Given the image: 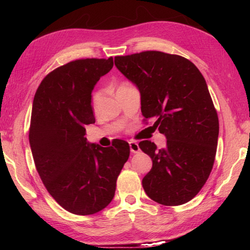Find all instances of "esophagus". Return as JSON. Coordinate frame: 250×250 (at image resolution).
<instances>
[{
  "label": "esophagus",
  "mask_w": 250,
  "mask_h": 250,
  "mask_svg": "<svg viewBox=\"0 0 250 250\" xmlns=\"http://www.w3.org/2000/svg\"><path fill=\"white\" fill-rule=\"evenodd\" d=\"M129 146H130V151L132 152V153H138V152L140 151V147H139V145H138L137 142L130 141L129 142Z\"/></svg>",
  "instance_id": "obj_1"
}]
</instances>
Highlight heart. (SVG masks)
I'll list each match as a JSON object with an SVG mask.
<instances>
[{
	"mask_svg": "<svg viewBox=\"0 0 250 250\" xmlns=\"http://www.w3.org/2000/svg\"><path fill=\"white\" fill-rule=\"evenodd\" d=\"M128 86H129V84L122 83L119 88L128 87ZM119 88H118V89H119ZM99 99H100V94H96V95L94 96V98H92V105H94V107H97V104H98V103H99Z\"/></svg>",
	"mask_w": 250,
	"mask_h": 250,
	"instance_id": "b5f03b06",
	"label": "heart"
}]
</instances>
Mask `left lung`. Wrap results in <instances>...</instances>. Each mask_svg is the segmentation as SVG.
Segmentation results:
<instances>
[{"label":"left lung","mask_w":250,"mask_h":250,"mask_svg":"<svg viewBox=\"0 0 250 250\" xmlns=\"http://www.w3.org/2000/svg\"><path fill=\"white\" fill-rule=\"evenodd\" d=\"M115 65L140 91L142 116L167 138L163 149L139 143L152 159L145 192L162 205L188 203L204 186L216 155L218 117L204 77L188 59L155 50L117 56Z\"/></svg>","instance_id":"1"}]
</instances>
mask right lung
Wrapping results in <instances>:
<instances>
[{"instance_id": "right-lung-1", "label": "right lung", "mask_w": 250, "mask_h": 250, "mask_svg": "<svg viewBox=\"0 0 250 250\" xmlns=\"http://www.w3.org/2000/svg\"><path fill=\"white\" fill-rule=\"evenodd\" d=\"M113 67V58L70 62L48 74L34 97L29 145L48 193L76 215L104 209L115 196L117 177L129 158V143L103 147L87 141L95 124L91 92Z\"/></svg>"}]
</instances>
